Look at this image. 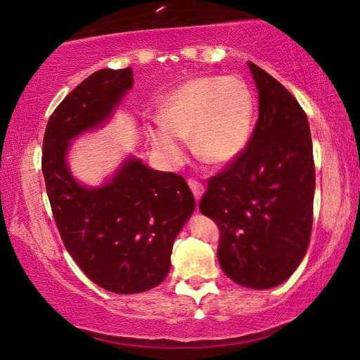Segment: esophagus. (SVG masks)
<instances>
[{
    "label": "esophagus",
    "instance_id": "34e87169",
    "mask_svg": "<svg viewBox=\"0 0 360 360\" xmlns=\"http://www.w3.org/2000/svg\"><path fill=\"white\" fill-rule=\"evenodd\" d=\"M188 187H191V191H192V193H193V197H195V200H200V197H202L203 195V192H205V187H203V184L202 182H198V181H188Z\"/></svg>",
    "mask_w": 360,
    "mask_h": 360
}]
</instances>
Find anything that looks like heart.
Returning a JSON list of instances; mask_svg holds the SVG:
<instances>
[{"mask_svg": "<svg viewBox=\"0 0 360 360\" xmlns=\"http://www.w3.org/2000/svg\"><path fill=\"white\" fill-rule=\"evenodd\" d=\"M254 100L236 77H195L162 108V124L149 130L150 143L169 167L186 158L181 138H191L193 154L212 165L233 162L249 141Z\"/></svg>", "mask_w": 360, "mask_h": 360, "instance_id": "1", "label": "heart"}]
</instances>
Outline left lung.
<instances>
[{"label":"left lung","instance_id":"8db88e82","mask_svg":"<svg viewBox=\"0 0 360 360\" xmlns=\"http://www.w3.org/2000/svg\"><path fill=\"white\" fill-rule=\"evenodd\" d=\"M259 119L245 150L208 179L198 208L217 224L225 275L251 289L284 283L300 264L313 227L316 186L308 117L288 89L248 62Z\"/></svg>","mask_w":360,"mask_h":360}]
</instances>
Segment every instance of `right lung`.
<instances>
[{
	"instance_id": "obj_1",
	"label": "right lung",
	"mask_w": 360,
	"mask_h": 360,
	"mask_svg": "<svg viewBox=\"0 0 360 360\" xmlns=\"http://www.w3.org/2000/svg\"><path fill=\"white\" fill-rule=\"evenodd\" d=\"M131 85V68L94 72L56 108L42 141L46 191L66 251L114 294H138L167 278L174 238L195 208L182 176L136 158L100 188L82 187L68 172L70 139L105 122Z\"/></svg>"
}]
</instances>
